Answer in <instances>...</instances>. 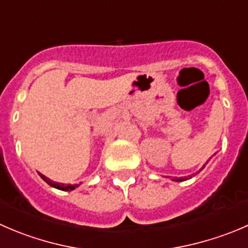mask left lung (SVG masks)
<instances>
[{"instance_id": "8db88e82", "label": "left lung", "mask_w": 248, "mask_h": 248, "mask_svg": "<svg viewBox=\"0 0 248 248\" xmlns=\"http://www.w3.org/2000/svg\"><path fill=\"white\" fill-rule=\"evenodd\" d=\"M188 178H178V179H173V180H177V182H183V180H186Z\"/></svg>"}]
</instances>
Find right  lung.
Instances as JSON below:
<instances>
[{
    "label": "right lung",
    "instance_id": "obj_1",
    "mask_svg": "<svg viewBox=\"0 0 248 248\" xmlns=\"http://www.w3.org/2000/svg\"><path fill=\"white\" fill-rule=\"evenodd\" d=\"M40 175H41V178H42V179L45 180L46 183H47V184H49L50 186H53V188L59 189V190L71 191V190H74V189L78 188V184H74V185L69 184V185H65V184H63V183H55V182H53V180H50L49 178L46 177V175H43V174H40Z\"/></svg>",
    "mask_w": 248,
    "mask_h": 248
}]
</instances>
